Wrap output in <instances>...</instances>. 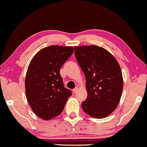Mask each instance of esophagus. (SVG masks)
<instances>
[{
	"label": "esophagus",
	"instance_id": "obj_1",
	"mask_svg": "<svg viewBox=\"0 0 147 147\" xmlns=\"http://www.w3.org/2000/svg\"><path fill=\"white\" fill-rule=\"evenodd\" d=\"M78 91V87H76V88H74V89L73 90L74 93H76V92H77Z\"/></svg>",
	"mask_w": 147,
	"mask_h": 147
}]
</instances>
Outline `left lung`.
I'll list each match as a JSON object with an SVG mask.
<instances>
[{
  "label": "left lung",
  "mask_w": 147,
  "mask_h": 147,
  "mask_svg": "<svg viewBox=\"0 0 147 147\" xmlns=\"http://www.w3.org/2000/svg\"><path fill=\"white\" fill-rule=\"evenodd\" d=\"M74 48L86 80L88 96L82 102V109L94 118L107 117L117 107L123 90L119 64L110 52L98 46Z\"/></svg>",
  "instance_id": "obj_1"
}]
</instances>
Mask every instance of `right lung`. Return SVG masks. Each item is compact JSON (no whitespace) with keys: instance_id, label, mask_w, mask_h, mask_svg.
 <instances>
[{"instance_id":"1","label":"right lung","mask_w":147,"mask_h":147,"mask_svg":"<svg viewBox=\"0 0 147 147\" xmlns=\"http://www.w3.org/2000/svg\"><path fill=\"white\" fill-rule=\"evenodd\" d=\"M74 51L73 47L51 45L40 50L30 62L25 92L31 109L43 120L63 111L71 92L64 87L60 69Z\"/></svg>"}]
</instances>
